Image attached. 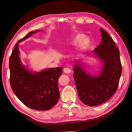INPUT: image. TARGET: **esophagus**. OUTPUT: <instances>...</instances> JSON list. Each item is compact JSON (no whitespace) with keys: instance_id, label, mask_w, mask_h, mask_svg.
Returning <instances> with one entry per match:
<instances>
[{"instance_id":"esophagus-1","label":"esophagus","mask_w":132,"mask_h":132,"mask_svg":"<svg viewBox=\"0 0 132 132\" xmlns=\"http://www.w3.org/2000/svg\"><path fill=\"white\" fill-rule=\"evenodd\" d=\"M64 72L65 73H70L71 72V70L69 67H65L64 68Z\"/></svg>"}]
</instances>
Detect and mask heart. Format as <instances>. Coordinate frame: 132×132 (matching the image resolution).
<instances>
[{
    "instance_id": "heart-1",
    "label": "heart",
    "mask_w": 132,
    "mask_h": 132,
    "mask_svg": "<svg viewBox=\"0 0 132 132\" xmlns=\"http://www.w3.org/2000/svg\"><path fill=\"white\" fill-rule=\"evenodd\" d=\"M72 43L74 45H79L82 44L83 47L86 48L89 44V40L82 34H78L75 35L72 40Z\"/></svg>"
}]
</instances>
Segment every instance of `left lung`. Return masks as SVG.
<instances>
[{"label":"left lung","instance_id":"obj_1","mask_svg":"<svg viewBox=\"0 0 132 132\" xmlns=\"http://www.w3.org/2000/svg\"><path fill=\"white\" fill-rule=\"evenodd\" d=\"M101 44L93 52L103 61L98 77L89 75L79 62H76L73 77L80 100L89 106L105 102L116 93L122 72L120 53L112 37L103 29Z\"/></svg>","mask_w":132,"mask_h":132}]
</instances>
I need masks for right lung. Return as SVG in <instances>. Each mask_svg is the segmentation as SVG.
<instances>
[{
    "label": "right lung",
    "mask_w": 132,
    "mask_h": 132,
    "mask_svg": "<svg viewBox=\"0 0 132 132\" xmlns=\"http://www.w3.org/2000/svg\"><path fill=\"white\" fill-rule=\"evenodd\" d=\"M39 30L30 32L16 43L9 61L10 85L14 93L24 105L30 109L45 111L53 108L60 97L58 80L62 67L48 68L31 73L19 58L18 43Z\"/></svg>",
    "instance_id": "obj_1"
}]
</instances>
